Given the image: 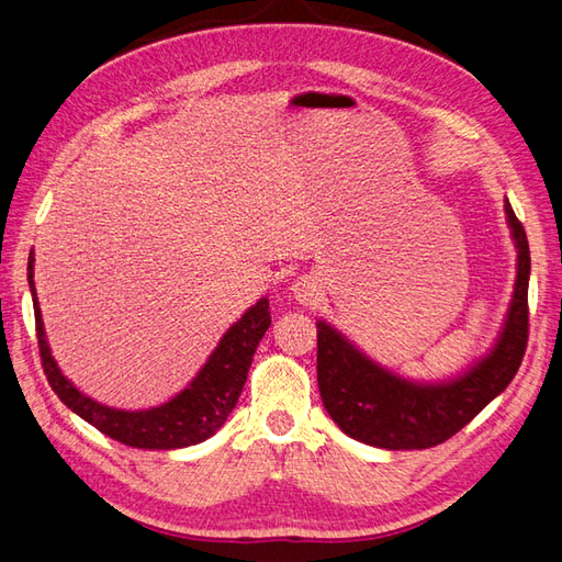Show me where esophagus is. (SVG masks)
<instances>
[{"label": "esophagus", "mask_w": 562, "mask_h": 562, "mask_svg": "<svg viewBox=\"0 0 562 562\" xmlns=\"http://www.w3.org/2000/svg\"><path fill=\"white\" fill-rule=\"evenodd\" d=\"M291 293L301 305H315L322 297V285L315 277H307V273H303V277H297L293 281Z\"/></svg>", "instance_id": "34e87169"}]
</instances>
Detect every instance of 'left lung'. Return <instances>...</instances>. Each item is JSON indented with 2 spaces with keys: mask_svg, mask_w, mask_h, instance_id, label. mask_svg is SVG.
Here are the masks:
<instances>
[{
  "mask_svg": "<svg viewBox=\"0 0 562 562\" xmlns=\"http://www.w3.org/2000/svg\"><path fill=\"white\" fill-rule=\"evenodd\" d=\"M505 214L517 245L515 295L493 351L464 375L440 384L408 382L372 363L327 322H317L322 404L348 438L382 450H428L450 440L513 382L529 339L531 257L525 226L509 202Z\"/></svg>",
  "mask_w": 562,
  "mask_h": 562,
  "instance_id": "left-lung-1",
  "label": "left lung"
}]
</instances>
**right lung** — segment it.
<instances>
[{
	"mask_svg": "<svg viewBox=\"0 0 562 562\" xmlns=\"http://www.w3.org/2000/svg\"><path fill=\"white\" fill-rule=\"evenodd\" d=\"M33 261L35 259L31 252L29 285L35 310L37 348H41L45 378L55 394L61 398V404L69 406L86 423H91L93 428L105 432L108 438L130 447H139V450H178V447L204 442L226 423L228 414L238 404V396L247 380V370L252 366V356L261 336H265L271 324L267 297L257 301V305L249 307L223 334L216 351L209 356L206 366L199 370V375L178 396H172L170 402L156 408L120 411L93 402L91 396L81 394L77 386L61 375L45 339L41 305H37L35 297Z\"/></svg>",
	"mask_w": 562,
	"mask_h": 562,
	"instance_id": "obj_1",
	"label": "right lung"
}]
</instances>
